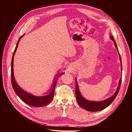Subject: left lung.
Returning <instances> with one entry per match:
<instances>
[{
	"label": "left lung",
	"mask_w": 132,
	"mask_h": 132,
	"mask_svg": "<svg viewBox=\"0 0 132 132\" xmlns=\"http://www.w3.org/2000/svg\"><path fill=\"white\" fill-rule=\"evenodd\" d=\"M111 38L113 41L114 46L116 47V48L118 50L116 43L114 38L111 36ZM119 58H120V61L121 62V56H119ZM121 70H122V66H121ZM121 82H122V78L120 79V80H119V85L117 87L116 92L115 94L113 96H112L111 97H110L109 98H107V100H106L102 101H98V102L88 101L84 98L81 96V95L80 94V91L79 90L78 85L77 84V82H76L75 95H76V98H77V100L78 104L79 105V106H80L82 108H83L84 109H85L88 111H91V112H96V111H101L103 109H105V108L109 106L111 104V103L114 101L115 98L116 97L117 95L119 92V88H120Z\"/></svg>",
	"instance_id": "1"
}]
</instances>
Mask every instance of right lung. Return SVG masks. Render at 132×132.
Returning <instances> with one entry per match:
<instances>
[{"label": "right lung", "instance_id": "1", "mask_svg": "<svg viewBox=\"0 0 132 132\" xmlns=\"http://www.w3.org/2000/svg\"><path fill=\"white\" fill-rule=\"evenodd\" d=\"M23 35H22L19 38V40L17 42L16 46L15 48V50L13 52V56L12 58V61H11V84L13 86V89L15 93L20 98L22 101H23L24 102H25L27 104L29 105L34 106V107H42L43 106H45L48 103L52 101V100L53 98L54 93V89L55 87L56 86V83H57V80L58 79V77L62 75L63 73L59 75L58 76L55 78L54 79V82L53 84L52 87V89H51L50 93L45 96H35L32 95L30 94H29L26 93L25 91H23L20 87L18 84L16 82L14 77V73H13V61H14V56L15 53V52L17 50L19 42L21 38L23 36Z\"/></svg>", "mask_w": 132, "mask_h": 132}]
</instances>
